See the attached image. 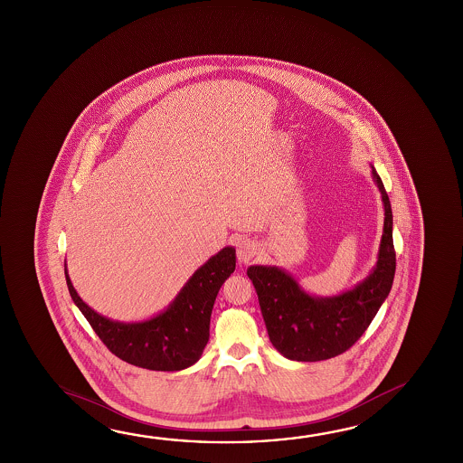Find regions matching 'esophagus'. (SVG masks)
Listing matches in <instances>:
<instances>
[{
	"label": "esophagus",
	"instance_id": "obj_1",
	"mask_svg": "<svg viewBox=\"0 0 463 463\" xmlns=\"http://www.w3.org/2000/svg\"><path fill=\"white\" fill-rule=\"evenodd\" d=\"M257 243L250 239H243L237 243V258L241 263H250L253 258L257 257Z\"/></svg>",
	"mask_w": 463,
	"mask_h": 463
}]
</instances>
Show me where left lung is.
<instances>
[{
    "instance_id": "obj_1",
    "label": "left lung",
    "mask_w": 463,
    "mask_h": 463,
    "mask_svg": "<svg viewBox=\"0 0 463 463\" xmlns=\"http://www.w3.org/2000/svg\"><path fill=\"white\" fill-rule=\"evenodd\" d=\"M372 175L384 203V229L378 261L366 279L339 296L317 297L278 266L247 269L269 341L288 360L319 362L341 355L362 337L391 292L395 274L392 210L374 167Z\"/></svg>"
}]
</instances>
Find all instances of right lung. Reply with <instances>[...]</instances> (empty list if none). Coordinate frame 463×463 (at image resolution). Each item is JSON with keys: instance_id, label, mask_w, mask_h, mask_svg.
Returning a JSON list of instances; mask_svg holds the SVG:
<instances>
[{"instance_id": "obj_1", "label": "right lung", "mask_w": 463, "mask_h": 463, "mask_svg": "<svg viewBox=\"0 0 463 463\" xmlns=\"http://www.w3.org/2000/svg\"><path fill=\"white\" fill-rule=\"evenodd\" d=\"M235 269V249L226 247L200 266L173 304L155 318L121 323L91 310L69 279V294L109 352L124 362L155 372H179L198 362L210 339L213 305Z\"/></svg>"}]
</instances>
